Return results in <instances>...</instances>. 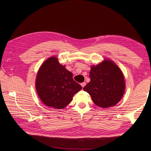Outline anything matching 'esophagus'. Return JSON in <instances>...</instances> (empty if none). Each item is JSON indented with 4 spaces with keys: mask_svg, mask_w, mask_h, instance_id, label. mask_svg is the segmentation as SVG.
<instances>
[{
    "mask_svg": "<svg viewBox=\"0 0 151 151\" xmlns=\"http://www.w3.org/2000/svg\"><path fill=\"white\" fill-rule=\"evenodd\" d=\"M86 82H83V83H81V86L83 87V88H84V87L86 86Z\"/></svg>",
    "mask_w": 151,
    "mask_h": 151,
    "instance_id": "1",
    "label": "esophagus"
}]
</instances>
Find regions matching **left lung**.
I'll return each mask as SVG.
<instances>
[{
  "label": "left lung",
  "instance_id": "left-lung-1",
  "mask_svg": "<svg viewBox=\"0 0 151 151\" xmlns=\"http://www.w3.org/2000/svg\"><path fill=\"white\" fill-rule=\"evenodd\" d=\"M91 81L83 88L96 105L106 108L115 106L125 91L124 77L117 65L109 60L92 66Z\"/></svg>",
  "mask_w": 151,
  "mask_h": 151
}]
</instances>
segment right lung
<instances>
[{
    "instance_id": "right-lung-1",
    "label": "right lung",
    "mask_w": 151,
    "mask_h": 151,
    "mask_svg": "<svg viewBox=\"0 0 151 151\" xmlns=\"http://www.w3.org/2000/svg\"><path fill=\"white\" fill-rule=\"evenodd\" d=\"M38 97L46 106L61 109L72 100L82 86L73 74L59 63L56 57L47 59L40 68L36 78Z\"/></svg>"
}]
</instances>
